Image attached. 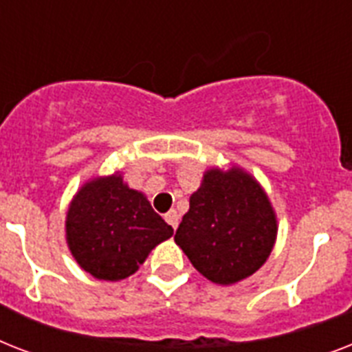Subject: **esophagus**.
I'll use <instances>...</instances> for the list:
<instances>
[{
  "instance_id": "esophagus-1",
  "label": "esophagus",
  "mask_w": 352,
  "mask_h": 352,
  "mask_svg": "<svg viewBox=\"0 0 352 352\" xmlns=\"http://www.w3.org/2000/svg\"><path fill=\"white\" fill-rule=\"evenodd\" d=\"M164 219H166V223H168V225L173 228V230H175L177 226H179V214H177V210H170V212L164 215Z\"/></svg>"
}]
</instances>
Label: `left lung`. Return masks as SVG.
Here are the masks:
<instances>
[{
	"mask_svg": "<svg viewBox=\"0 0 352 352\" xmlns=\"http://www.w3.org/2000/svg\"><path fill=\"white\" fill-rule=\"evenodd\" d=\"M278 234L261 186L239 168L210 170L190 197L175 243L204 278L237 283L267 261Z\"/></svg>",
	"mask_w": 352,
	"mask_h": 352,
	"instance_id": "left-lung-1",
	"label": "left lung"
}]
</instances>
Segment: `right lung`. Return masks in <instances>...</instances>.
Returning a JSON list of instances; mask_svg holds the SVG:
<instances>
[{
	"mask_svg": "<svg viewBox=\"0 0 352 352\" xmlns=\"http://www.w3.org/2000/svg\"><path fill=\"white\" fill-rule=\"evenodd\" d=\"M69 248L85 272L106 281L131 276L173 228L120 175L87 182L69 206Z\"/></svg>",
	"mask_w": 352,
	"mask_h": 352,
	"instance_id": "add662e5",
	"label": "right lung"
}]
</instances>
